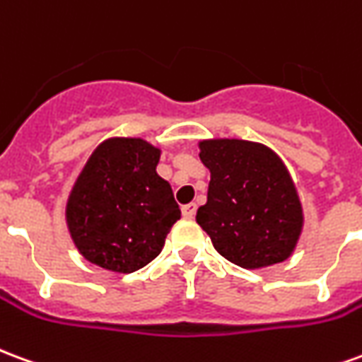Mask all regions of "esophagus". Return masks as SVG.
Returning <instances> with one entry per match:
<instances>
[{
    "instance_id": "esophagus-1",
    "label": "esophagus",
    "mask_w": 362,
    "mask_h": 362,
    "mask_svg": "<svg viewBox=\"0 0 362 362\" xmlns=\"http://www.w3.org/2000/svg\"><path fill=\"white\" fill-rule=\"evenodd\" d=\"M196 204H188L182 207V215L186 217V219H194V215H196Z\"/></svg>"
}]
</instances>
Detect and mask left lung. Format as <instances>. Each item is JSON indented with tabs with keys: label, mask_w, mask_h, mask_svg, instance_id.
I'll use <instances>...</instances> for the list:
<instances>
[{
	"label": "left lung",
	"mask_w": 362,
	"mask_h": 362,
	"mask_svg": "<svg viewBox=\"0 0 362 362\" xmlns=\"http://www.w3.org/2000/svg\"><path fill=\"white\" fill-rule=\"evenodd\" d=\"M199 158L211 180L196 221L215 250L244 269L285 262L304 217L283 160L266 145L244 139H204Z\"/></svg>",
	"instance_id": "left-lung-1"
}]
</instances>
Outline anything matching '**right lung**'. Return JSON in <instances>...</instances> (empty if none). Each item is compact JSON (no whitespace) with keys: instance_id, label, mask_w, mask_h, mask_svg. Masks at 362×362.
Segmentation results:
<instances>
[{"instance_id":"add662e5","label":"right lung","mask_w":362,"mask_h":362,"mask_svg":"<svg viewBox=\"0 0 362 362\" xmlns=\"http://www.w3.org/2000/svg\"><path fill=\"white\" fill-rule=\"evenodd\" d=\"M158 158L141 137H110L93 151L66 205L71 240L90 264L134 273L160 254L180 207Z\"/></svg>"}]
</instances>
